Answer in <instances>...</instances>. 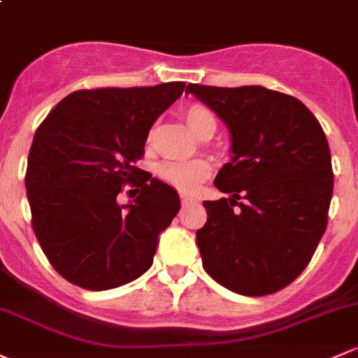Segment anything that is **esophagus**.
Returning <instances> with one entry per match:
<instances>
[{"instance_id": "esophagus-1", "label": "esophagus", "mask_w": 358, "mask_h": 358, "mask_svg": "<svg viewBox=\"0 0 358 358\" xmlns=\"http://www.w3.org/2000/svg\"><path fill=\"white\" fill-rule=\"evenodd\" d=\"M180 202H182V206H190V204H195V202H197V199L192 197V195L182 194L180 195Z\"/></svg>"}]
</instances>
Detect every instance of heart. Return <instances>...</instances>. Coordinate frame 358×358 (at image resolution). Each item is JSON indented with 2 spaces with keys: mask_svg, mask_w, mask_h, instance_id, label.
Listing matches in <instances>:
<instances>
[{
  "mask_svg": "<svg viewBox=\"0 0 358 358\" xmlns=\"http://www.w3.org/2000/svg\"><path fill=\"white\" fill-rule=\"evenodd\" d=\"M183 120L201 138L213 137L217 129V118L209 106L202 103H190L182 110ZM156 129L150 127L148 131V142L154 138ZM213 166L208 159L192 161H164L157 166V176L163 183L180 192H195L202 182L209 178Z\"/></svg>",
  "mask_w": 358,
  "mask_h": 358,
  "instance_id": "heart-1",
  "label": "heart"
}]
</instances>
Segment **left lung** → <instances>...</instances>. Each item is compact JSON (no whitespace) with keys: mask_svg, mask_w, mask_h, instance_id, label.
I'll list each match as a JSON object with an SVG mask.
<instances>
[{"mask_svg":"<svg viewBox=\"0 0 358 358\" xmlns=\"http://www.w3.org/2000/svg\"><path fill=\"white\" fill-rule=\"evenodd\" d=\"M231 131L229 163L197 229L202 266L221 287L262 296L288 287L310 262L328 227L331 152L321 123L288 94L261 85L189 84Z\"/></svg>","mask_w":358,"mask_h":358,"instance_id":"obj_1","label":"left lung"}]
</instances>
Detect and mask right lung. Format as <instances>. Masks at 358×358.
Masks as SVG:
<instances>
[{
	"instance_id": "1",
	"label": "right lung",
	"mask_w": 358,
	"mask_h": 358,
	"mask_svg": "<svg viewBox=\"0 0 358 358\" xmlns=\"http://www.w3.org/2000/svg\"><path fill=\"white\" fill-rule=\"evenodd\" d=\"M183 89L168 82L75 90L37 127L25 171L30 223L50 264L71 285L116 288L152 266L157 235L180 199L135 163L152 123ZM125 185L138 197L120 206Z\"/></svg>"
}]
</instances>
